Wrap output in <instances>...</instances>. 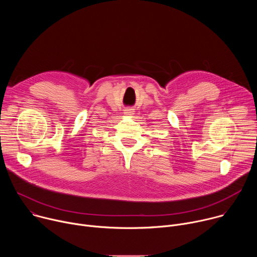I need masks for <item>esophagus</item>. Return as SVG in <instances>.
Here are the masks:
<instances>
[{
	"label": "esophagus",
	"mask_w": 257,
	"mask_h": 257,
	"mask_svg": "<svg viewBox=\"0 0 257 257\" xmlns=\"http://www.w3.org/2000/svg\"><path fill=\"white\" fill-rule=\"evenodd\" d=\"M125 114H126V115H133V114H134V111H133L132 108H128V109H126Z\"/></svg>",
	"instance_id": "esophagus-1"
}]
</instances>
